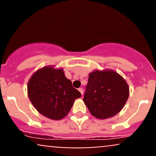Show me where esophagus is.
I'll return each mask as SVG.
<instances>
[{"mask_svg":"<svg viewBox=\"0 0 156 156\" xmlns=\"http://www.w3.org/2000/svg\"><path fill=\"white\" fill-rule=\"evenodd\" d=\"M78 91H79V92H80V94H81L82 95H83V88H79V89H78Z\"/></svg>","mask_w":156,"mask_h":156,"instance_id":"esophagus-1","label":"esophagus"}]
</instances>
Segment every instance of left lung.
<instances>
[{
    "label": "left lung",
    "mask_w": 156,
    "mask_h": 156,
    "mask_svg": "<svg viewBox=\"0 0 156 156\" xmlns=\"http://www.w3.org/2000/svg\"><path fill=\"white\" fill-rule=\"evenodd\" d=\"M129 96V87L115 71L95 70L89 75L83 101L94 117L105 119L122 109Z\"/></svg>",
    "instance_id": "1"
}]
</instances>
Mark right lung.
Masks as SVG:
<instances>
[{"instance_id": "obj_1", "label": "right lung", "mask_w": 156, "mask_h": 156, "mask_svg": "<svg viewBox=\"0 0 156 156\" xmlns=\"http://www.w3.org/2000/svg\"><path fill=\"white\" fill-rule=\"evenodd\" d=\"M28 94L34 108L49 119L59 120L70 111L75 100L81 97L63 69L51 66L34 73L28 83Z\"/></svg>"}]
</instances>
